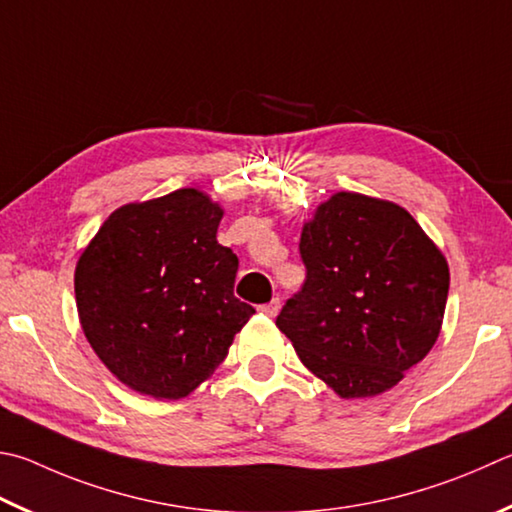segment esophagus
I'll use <instances>...</instances> for the list:
<instances>
[{
    "label": "esophagus",
    "instance_id": "34e87169",
    "mask_svg": "<svg viewBox=\"0 0 512 512\" xmlns=\"http://www.w3.org/2000/svg\"><path fill=\"white\" fill-rule=\"evenodd\" d=\"M277 311H280V300H271L268 304H262V306H259V313H262V315H268V318H275Z\"/></svg>",
    "mask_w": 512,
    "mask_h": 512
}]
</instances>
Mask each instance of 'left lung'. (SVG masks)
Segmentation results:
<instances>
[{
    "label": "left lung",
    "instance_id": "1",
    "mask_svg": "<svg viewBox=\"0 0 512 512\" xmlns=\"http://www.w3.org/2000/svg\"><path fill=\"white\" fill-rule=\"evenodd\" d=\"M306 280L277 329L342 398L378 396L401 383L439 338L448 262L405 208L338 192L304 224Z\"/></svg>",
    "mask_w": 512,
    "mask_h": 512
}]
</instances>
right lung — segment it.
Returning <instances> with one entry per match:
<instances>
[{
	"mask_svg": "<svg viewBox=\"0 0 512 512\" xmlns=\"http://www.w3.org/2000/svg\"><path fill=\"white\" fill-rule=\"evenodd\" d=\"M221 217L194 188L127 203L78 259L82 331L138 394L176 401L194 392L255 313L232 293L239 259L217 241Z\"/></svg>",
	"mask_w": 512,
	"mask_h": 512,
	"instance_id": "obj_1",
	"label": "right lung"
}]
</instances>
